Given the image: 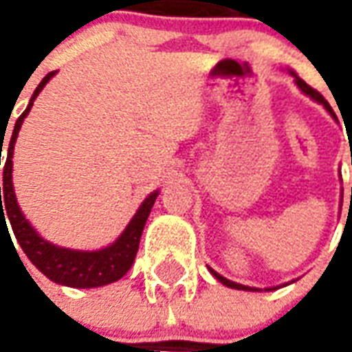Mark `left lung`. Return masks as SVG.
I'll use <instances>...</instances> for the list:
<instances>
[{
    "label": "left lung",
    "instance_id": "8db88e82",
    "mask_svg": "<svg viewBox=\"0 0 352 352\" xmlns=\"http://www.w3.org/2000/svg\"><path fill=\"white\" fill-rule=\"evenodd\" d=\"M296 85L302 88V92H305V94H307V96H311V98H313V100H317L318 103H322V105H324V107H326V111H328L330 115L336 116V115H333L332 107H330V103H328V101H326L324 98H322V94H318L317 90H315V88H311L309 85H307L305 80L300 79V77H296ZM351 164H352V158H351ZM211 273H213L217 279L221 280L222 285H226V287H230V288H237V290H258V288H249V287H243V285H237V283H234V280H228V279H226V277H222V275H219V273H217V272H213V270H211Z\"/></svg>",
    "mask_w": 352,
    "mask_h": 352
}]
</instances>
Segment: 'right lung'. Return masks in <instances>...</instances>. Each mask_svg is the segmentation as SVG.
I'll return each instance as SVG.
<instances>
[{"label": "right lung", "instance_id": "obj_1", "mask_svg": "<svg viewBox=\"0 0 352 352\" xmlns=\"http://www.w3.org/2000/svg\"><path fill=\"white\" fill-rule=\"evenodd\" d=\"M52 77H54V72H50L39 82V87L35 88L34 96L30 100V105L16 118V124H14L11 141H9V148H7V160H5L3 166V186H0V226L1 222H3V226H7L5 219H9L12 232H14V237L19 239V245L22 247V251L26 252V256L32 260V264L39 272L45 273L50 280H54L58 285H65V287L73 288L103 287V285L115 283L120 277H124L126 272L131 267V264H133L139 249V239H141L145 222L148 219V213L153 209L154 199L158 196V192H153L141 204L139 211L131 219L128 228L124 230L122 236L118 237L115 243L107 247V249L92 252L69 251V249L56 247V245L49 243L43 237H39V234L24 219V214L20 213V207L16 204V198H14L11 175L12 151H14V141L19 138L20 126H22L24 118L30 113L32 105H34V100ZM1 138H3V133H1ZM1 148H3V143L0 146V160Z\"/></svg>", "mask_w": 352, "mask_h": 352}]
</instances>
